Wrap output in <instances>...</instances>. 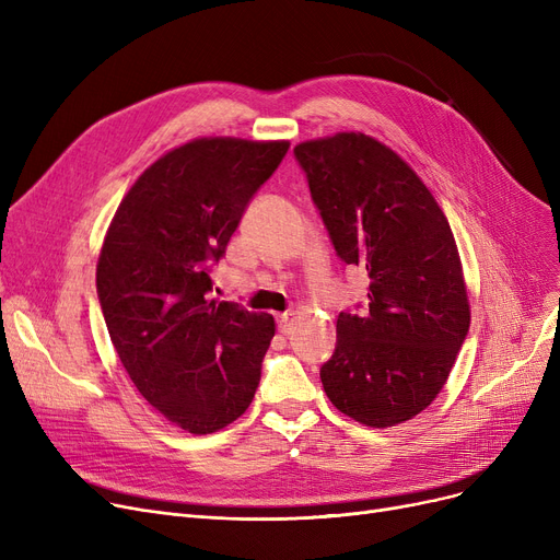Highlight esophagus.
Instances as JSON below:
<instances>
[{
  "label": "esophagus",
  "mask_w": 560,
  "mask_h": 560,
  "mask_svg": "<svg viewBox=\"0 0 560 560\" xmlns=\"http://www.w3.org/2000/svg\"><path fill=\"white\" fill-rule=\"evenodd\" d=\"M277 325H279V331L283 336H290L292 329H295V313H283L277 317Z\"/></svg>",
  "instance_id": "obj_1"
}]
</instances>
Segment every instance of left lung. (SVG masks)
I'll list each match as a JSON object with an SVG mask.
<instances>
[{
  "label": "left lung",
  "mask_w": 560,
  "mask_h": 560,
  "mask_svg": "<svg viewBox=\"0 0 560 560\" xmlns=\"http://www.w3.org/2000/svg\"><path fill=\"white\" fill-rule=\"evenodd\" d=\"M295 159L336 254L370 277L368 311L338 315L322 386L340 413L395 427L443 390L469 331L454 233L420 176L365 133L300 142Z\"/></svg>",
  "instance_id": "1"
}]
</instances>
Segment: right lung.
Masks as SVG:
<instances>
[{
    "label": "right lung",
    "instance_id": "right-lung-1",
    "mask_svg": "<svg viewBox=\"0 0 560 560\" xmlns=\"http://www.w3.org/2000/svg\"><path fill=\"white\" fill-rule=\"evenodd\" d=\"M285 140L199 138L147 167L117 206L97 298L138 393L188 433H213L254 399L275 317L211 300L224 256Z\"/></svg>",
    "mask_w": 560,
    "mask_h": 560
}]
</instances>
